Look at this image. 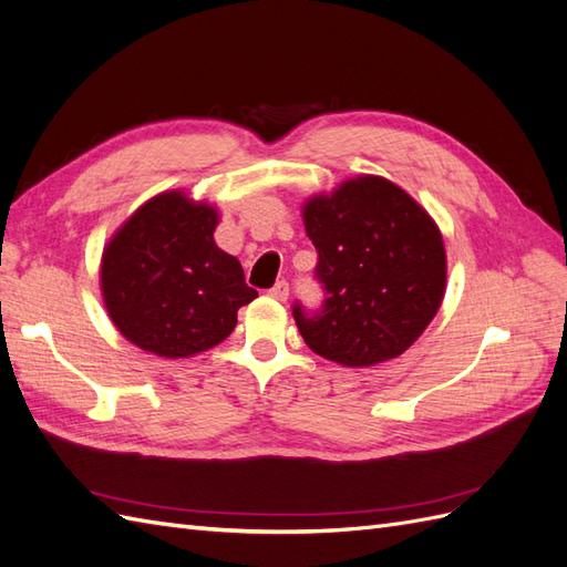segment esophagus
Here are the masks:
<instances>
[{"instance_id": "1", "label": "esophagus", "mask_w": 567, "mask_h": 567, "mask_svg": "<svg viewBox=\"0 0 567 567\" xmlns=\"http://www.w3.org/2000/svg\"><path fill=\"white\" fill-rule=\"evenodd\" d=\"M269 296H271L274 300L286 302V300H288V284H286V281H277V284H274V288L269 290Z\"/></svg>"}]
</instances>
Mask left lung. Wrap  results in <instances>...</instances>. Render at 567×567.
Instances as JSON below:
<instances>
[{
	"label": "left lung",
	"mask_w": 567,
	"mask_h": 567,
	"mask_svg": "<svg viewBox=\"0 0 567 567\" xmlns=\"http://www.w3.org/2000/svg\"><path fill=\"white\" fill-rule=\"evenodd\" d=\"M302 221L326 290L317 315L293 307L307 348L362 369L414 346L447 288V252L435 219L398 184L359 175L307 198Z\"/></svg>",
	"instance_id": "obj_1"
}]
</instances>
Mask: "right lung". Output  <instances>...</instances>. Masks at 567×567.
<instances>
[{"label":"right lung","mask_w":567,"mask_h":567,"mask_svg":"<svg viewBox=\"0 0 567 567\" xmlns=\"http://www.w3.org/2000/svg\"><path fill=\"white\" fill-rule=\"evenodd\" d=\"M215 205L163 192L140 205L101 255L99 284L115 329L165 359L219 346L257 298L241 262L217 248Z\"/></svg>","instance_id":"right-lung-1"}]
</instances>
